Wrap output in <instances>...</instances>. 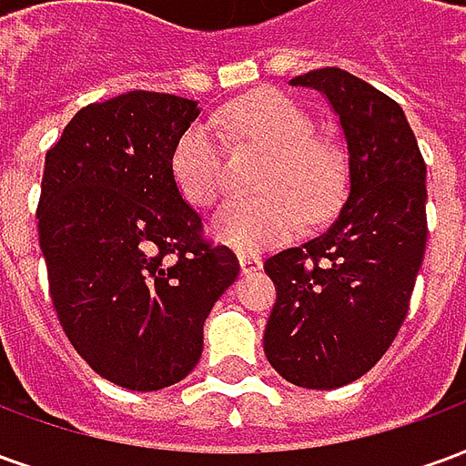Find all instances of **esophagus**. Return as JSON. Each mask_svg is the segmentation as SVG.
Wrapping results in <instances>:
<instances>
[{"label":"esophagus","mask_w":466,"mask_h":466,"mask_svg":"<svg viewBox=\"0 0 466 466\" xmlns=\"http://www.w3.org/2000/svg\"><path fill=\"white\" fill-rule=\"evenodd\" d=\"M239 264H242L244 274H254L262 269V257H259V254H252V252H242L239 254Z\"/></svg>","instance_id":"1"}]
</instances>
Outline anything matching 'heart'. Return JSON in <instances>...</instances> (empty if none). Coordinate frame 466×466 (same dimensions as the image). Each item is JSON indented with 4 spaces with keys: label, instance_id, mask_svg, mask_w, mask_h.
<instances>
[{
    "label": "heart",
    "instance_id": "1",
    "mask_svg": "<svg viewBox=\"0 0 466 466\" xmlns=\"http://www.w3.org/2000/svg\"><path fill=\"white\" fill-rule=\"evenodd\" d=\"M217 129L239 147L267 152L257 179L262 194L234 199L214 219L217 239L234 249L284 242L307 222L332 212L344 192V159L327 139L314 137L312 116L289 96L262 92L214 115ZM209 122L189 124L172 152V177L184 199L209 209L227 192V154Z\"/></svg>",
    "mask_w": 466,
    "mask_h": 466
}]
</instances>
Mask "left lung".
Instances as JSON below:
<instances>
[{
  "label": "left lung",
  "mask_w": 466,
  "mask_h": 466,
  "mask_svg": "<svg viewBox=\"0 0 466 466\" xmlns=\"http://www.w3.org/2000/svg\"><path fill=\"white\" fill-rule=\"evenodd\" d=\"M327 95L350 149V197L319 237L272 254L264 354L284 380L337 390L390 350L427 247V164L401 106L337 66L289 79Z\"/></svg>",
  "instance_id": "1"
}]
</instances>
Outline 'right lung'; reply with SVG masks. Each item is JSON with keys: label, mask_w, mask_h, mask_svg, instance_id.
Segmentation results:
<instances>
[{"label": "right lung", "mask_w": 466, "mask_h": 466, "mask_svg": "<svg viewBox=\"0 0 466 466\" xmlns=\"http://www.w3.org/2000/svg\"><path fill=\"white\" fill-rule=\"evenodd\" d=\"M197 102L127 92L79 109L49 147L36 204L49 297L92 370L124 390L182 381L237 254L204 237L172 177Z\"/></svg>", "instance_id": "right-lung-1"}]
</instances>
